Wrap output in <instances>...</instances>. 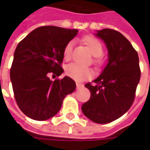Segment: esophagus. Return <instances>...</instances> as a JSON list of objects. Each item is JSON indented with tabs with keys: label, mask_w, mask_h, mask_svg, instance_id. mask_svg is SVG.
<instances>
[{
	"label": "esophagus",
	"mask_w": 150,
	"mask_h": 150,
	"mask_svg": "<svg viewBox=\"0 0 150 150\" xmlns=\"http://www.w3.org/2000/svg\"><path fill=\"white\" fill-rule=\"evenodd\" d=\"M83 87V85L82 84V83H76V88L77 89H79V88H81Z\"/></svg>",
	"instance_id": "obj_1"
}]
</instances>
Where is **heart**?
Returning a JSON list of instances; mask_svg holds the SVG:
<instances>
[{
    "label": "heart",
    "instance_id": "obj_1",
    "mask_svg": "<svg viewBox=\"0 0 150 150\" xmlns=\"http://www.w3.org/2000/svg\"><path fill=\"white\" fill-rule=\"evenodd\" d=\"M83 42L88 47V50L91 54L96 56L93 60L94 64L96 66H101L103 64V59L100 55L103 54L104 48L102 43L93 36H86L83 38ZM74 46V41H70L64 47L63 50V58L65 60H69L71 57L72 50ZM66 74L70 78L75 79L76 81H82L92 76V71L88 67H82L75 63L69 64L66 68Z\"/></svg>",
    "mask_w": 150,
    "mask_h": 150
}]
</instances>
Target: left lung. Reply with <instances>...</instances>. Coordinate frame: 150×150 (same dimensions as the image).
<instances>
[{
    "label": "left lung",
    "instance_id": "left-lung-1",
    "mask_svg": "<svg viewBox=\"0 0 150 150\" xmlns=\"http://www.w3.org/2000/svg\"><path fill=\"white\" fill-rule=\"evenodd\" d=\"M96 35L106 45L108 62L93 81L94 85L85 84L91 97L82 105V111L93 122L107 124L120 118L132 106L141 70L137 52L123 34L103 29Z\"/></svg>",
    "mask_w": 150,
    "mask_h": 150
}]
</instances>
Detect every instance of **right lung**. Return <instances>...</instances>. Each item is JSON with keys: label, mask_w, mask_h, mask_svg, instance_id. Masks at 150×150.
Returning <instances> with one entry per match:
<instances>
[{"label": "right lung", "mask_w": 150, "mask_h": 150, "mask_svg": "<svg viewBox=\"0 0 150 150\" xmlns=\"http://www.w3.org/2000/svg\"><path fill=\"white\" fill-rule=\"evenodd\" d=\"M77 30L46 25L35 29L18 43L10 69L14 97L28 117L46 120L56 115L66 96L75 90L68 76L52 81L49 74L63 73V50Z\"/></svg>", "instance_id": "add662e5"}]
</instances>
